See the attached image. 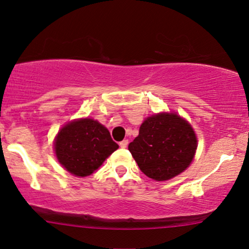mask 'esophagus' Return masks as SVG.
I'll list each match as a JSON object with an SVG mask.
<instances>
[{"instance_id":"esophagus-1","label":"esophagus","mask_w":249,"mask_h":249,"mask_svg":"<svg viewBox=\"0 0 249 249\" xmlns=\"http://www.w3.org/2000/svg\"><path fill=\"white\" fill-rule=\"evenodd\" d=\"M128 144H129V142H128V139H124V141H122V142H120V147L121 148H125L128 146Z\"/></svg>"}]
</instances>
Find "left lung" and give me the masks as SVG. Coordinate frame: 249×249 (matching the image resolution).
<instances>
[{
  "instance_id": "1",
  "label": "left lung",
  "mask_w": 249,
  "mask_h": 249,
  "mask_svg": "<svg viewBox=\"0 0 249 249\" xmlns=\"http://www.w3.org/2000/svg\"><path fill=\"white\" fill-rule=\"evenodd\" d=\"M128 149L144 175L165 181L188 168L195 156L197 137L188 121L177 113L163 112L145 119Z\"/></svg>"
}]
</instances>
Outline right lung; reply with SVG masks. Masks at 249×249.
Instances as JSON below:
<instances>
[{
    "mask_svg": "<svg viewBox=\"0 0 249 249\" xmlns=\"http://www.w3.org/2000/svg\"><path fill=\"white\" fill-rule=\"evenodd\" d=\"M118 148L110 131L89 118L67 124L57 132L54 142L57 161L77 177L91 175Z\"/></svg>",
    "mask_w": 249,
    "mask_h": 249,
    "instance_id": "1",
    "label": "right lung"
}]
</instances>
